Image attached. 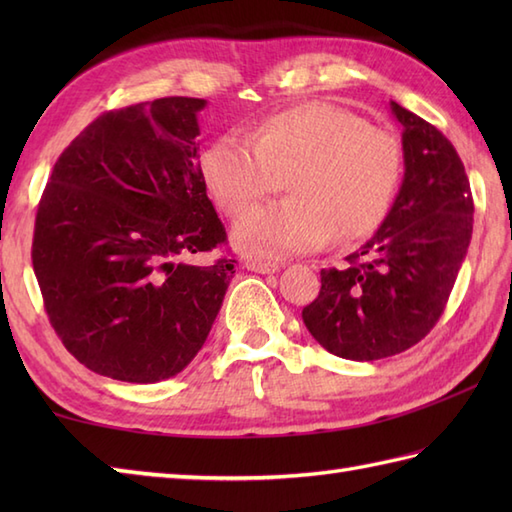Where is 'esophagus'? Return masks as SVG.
<instances>
[{"mask_svg":"<svg viewBox=\"0 0 512 512\" xmlns=\"http://www.w3.org/2000/svg\"><path fill=\"white\" fill-rule=\"evenodd\" d=\"M244 268L253 270V273H259V275H273L279 270V264L277 262H244Z\"/></svg>","mask_w":512,"mask_h":512,"instance_id":"1","label":"esophagus"}]
</instances>
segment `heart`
<instances>
[{
  "instance_id": "1",
  "label": "heart",
  "mask_w": 512,
  "mask_h": 512,
  "mask_svg": "<svg viewBox=\"0 0 512 512\" xmlns=\"http://www.w3.org/2000/svg\"><path fill=\"white\" fill-rule=\"evenodd\" d=\"M220 206L239 213L287 178L291 198L254 207L233 224V246L248 257L308 253L334 237L361 239L385 220L400 187L402 147L394 134L330 103L270 116L253 138L226 134L202 160Z\"/></svg>"
}]
</instances>
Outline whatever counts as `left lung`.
Here are the masks:
<instances>
[{
	"label": "left lung",
	"instance_id": "8db88e82",
	"mask_svg": "<svg viewBox=\"0 0 512 512\" xmlns=\"http://www.w3.org/2000/svg\"><path fill=\"white\" fill-rule=\"evenodd\" d=\"M402 125L405 178L394 204L347 268L321 270L301 317L325 350L378 361L409 350L447 306L473 233V198L458 151L431 123L389 103Z\"/></svg>",
	"mask_w": 512,
	"mask_h": 512
}]
</instances>
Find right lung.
Masks as SVG:
<instances>
[{
  "label": "right lung",
  "instance_id": "add662e5",
  "mask_svg": "<svg viewBox=\"0 0 512 512\" xmlns=\"http://www.w3.org/2000/svg\"><path fill=\"white\" fill-rule=\"evenodd\" d=\"M169 96L107 112L59 156L41 195L32 268L54 332L92 372L125 383L180 374L202 350L235 259L206 195L198 112Z\"/></svg>",
  "mask_w": 512,
  "mask_h": 512
}]
</instances>
